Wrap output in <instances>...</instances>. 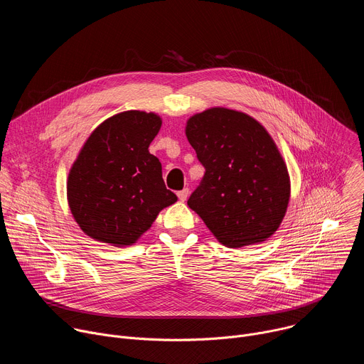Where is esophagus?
<instances>
[{"instance_id":"34e87169","label":"esophagus","mask_w":364,"mask_h":364,"mask_svg":"<svg viewBox=\"0 0 364 364\" xmlns=\"http://www.w3.org/2000/svg\"><path fill=\"white\" fill-rule=\"evenodd\" d=\"M177 196H178V198H180L181 201H186V200H187V197H188V188H183V190H180V191L177 193Z\"/></svg>"}]
</instances>
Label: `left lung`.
<instances>
[{"mask_svg": "<svg viewBox=\"0 0 364 364\" xmlns=\"http://www.w3.org/2000/svg\"><path fill=\"white\" fill-rule=\"evenodd\" d=\"M186 135L205 168L190 209L226 247L271 237L287 213L291 181L268 131L245 112L216 107L190 117Z\"/></svg>", "mask_w": 364, "mask_h": 364, "instance_id": "left-lung-1", "label": "left lung"}]
</instances>
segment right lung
Returning <instances> with one entry per match:
<instances>
[{"label": "right lung", "instance_id": "right-lung-1", "mask_svg": "<svg viewBox=\"0 0 364 364\" xmlns=\"http://www.w3.org/2000/svg\"><path fill=\"white\" fill-rule=\"evenodd\" d=\"M154 112L125 111L89 135L68 177V201L79 228L112 246L134 245L177 201L148 146L161 128Z\"/></svg>", "mask_w": 364, "mask_h": 364}]
</instances>
